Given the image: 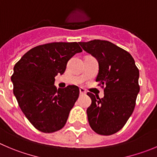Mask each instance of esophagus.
<instances>
[{
	"label": "esophagus",
	"instance_id": "1",
	"mask_svg": "<svg viewBox=\"0 0 157 157\" xmlns=\"http://www.w3.org/2000/svg\"><path fill=\"white\" fill-rule=\"evenodd\" d=\"M79 92L80 94H82V95H83V94H86V91L83 88H79Z\"/></svg>",
	"mask_w": 157,
	"mask_h": 157
}]
</instances>
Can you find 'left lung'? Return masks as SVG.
Wrapping results in <instances>:
<instances>
[{"label":"left lung","mask_w":157,"mask_h":157,"mask_svg":"<svg viewBox=\"0 0 157 157\" xmlns=\"http://www.w3.org/2000/svg\"><path fill=\"white\" fill-rule=\"evenodd\" d=\"M79 44L98 61L96 82L104 88L102 98L87 93L92 99L86 111L89 125L99 135H113L125 126L135 108L139 69L129 52L110 41L93 40Z\"/></svg>","instance_id":"left-lung-1"}]
</instances>
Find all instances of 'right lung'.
Wrapping results in <instances>:
<instances>
[{"instance_id": "right-lung-1", "label": "right lung", "mask_w": 157, "mask_h": 157, "mask_svg": "<svg viewBox=\"0 0 157 157\" xmlns=\"http://www.w3.org/2000/svg\"><path fill=\"white\" fill-rule=\"evenodd\" d=\"M82 52L77 42L48 43L31 48L14 65L13 92L25 116L41 132H56L66 123L79 89H57L55 77L63 74L68 61Z\"/></svg>"}]
</instances>
